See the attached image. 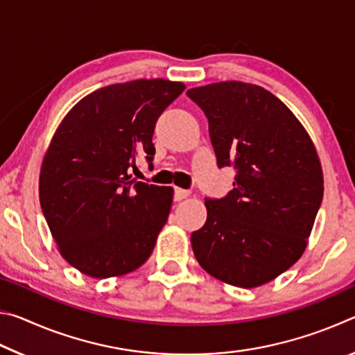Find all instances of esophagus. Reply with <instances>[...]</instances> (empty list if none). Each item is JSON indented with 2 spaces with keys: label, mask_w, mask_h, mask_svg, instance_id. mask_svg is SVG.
Returning a JSON list of instances; mask_svg holds the SVG:
<instances>
[{
  "label": "esophagus",
  "mask_w": 355,
  "mask_h": 355,
  "mask_svg": "<svg viewBox=\"0 0 355 355\" xmlns=\"http://www.w3.org/2000/svg\"><path fill=\"white\" fill-rule=\"evenodd\" d=\"M189 194H191L189 191H186V189H180V188H175V191H173V199H175L177 202H180V200L186 199V197H188Z\"/></svg>",
  "instance_id": "obj_1"
}]
</instances>
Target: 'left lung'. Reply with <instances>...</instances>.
I'll list each match as a JSON object with an SVG mask.
<instances>
[{
	"label": "left lung",
	"mask_w": 355,
	"mask_h": 355,
	"mask_svg": "<svg viewBox=\"0 0 355 355\" xmlns=\"http://www.w3.org/2000/svg\"><path fill=\"white\" fill-rule=\"evenodd\" d=\"M186 95L205 112L218 166L236 171L225 197L205 199L194 255L228 285L268 284L307 248L324 192L316 148L284 101L257 84L220 81Z\"/></svg>",
	"instance_id": "8db88e82"
}]
</instances>
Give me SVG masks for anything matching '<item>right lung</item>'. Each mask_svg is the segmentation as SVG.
<instances>
[{"label":"right lung","instance_id":"right-lung-1","mask_svg":"<svg viewBox=\"0 0 355 355\" xmlns=\"http://www.w3.org/2000/svg\"><path fill=\"white\" fill-rule=\"evenodd\" d=\"M184 87L159 78L111 84L78 101L58 127L40 169V207L59 252L80 272L123 275L153 252L173 189L128 172L137 156L152 163L156 120Z\"/></svg>","mask_w":355,"mask_h":355}]
</instances>
